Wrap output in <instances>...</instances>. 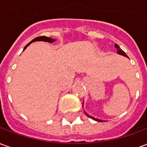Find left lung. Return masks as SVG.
Listing matches in <instances>:
<instances>
[{
  "label": "left lung",
  "mask_w": 147,
  "mask_h": 147,
  "mask_svg": "<svg viewBox=\"0 0 147 147\" xmlns=\"http://www.w3.org/2000/svg\"><path fill=\"white\" fill-rule=\"evenodd\" d=\"M115 47L117 48V53H118V54L122 55V56H124V57H127V56L126 53H124V52H123V50H122V49H120V47H119V46H118V45H117V44L115 45ZM85 113L86 114V113ZM86 115H87V114H86ZM87 116H88V117H90V118H92V119H94V120H97V121H99V122H100V121H101V122H102V121H103V120H98V119H95V118H94V117H91V116H89V115H87Z\"/></svg>",
  "instance_id": "obj_1"
}]
</instances>
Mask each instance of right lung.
Masks as SVG:
<instances>
[{"mask_svg":"<svg viewBox=\"0 0 147 147\" xmlns=\"http://www.w3.org/2000/svg\"><path fill=\"white\" fill-rule=\"evenodd\" d=\"M37 41H43V42H54L55 40L53 38H48V37H45V36H41V37H38V38H35L34 39H33L32 41L30 42H29L28 44H27L26 46H25V48H24V49L27 48L28 45H30V43H32V42H37Z\"/></svg>","mask_w":147,"mask_h":147,"instance_id":"obj_1","label":"right lung"}]
</instances>
